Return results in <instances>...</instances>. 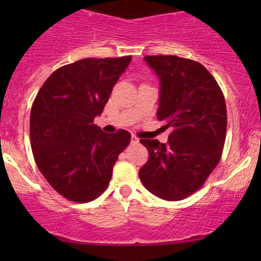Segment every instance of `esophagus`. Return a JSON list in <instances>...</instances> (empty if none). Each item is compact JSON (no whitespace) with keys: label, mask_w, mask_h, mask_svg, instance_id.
I'll list each match as a JSON object with an SVG mask.
<instances>
[{"label":"esophagus","mask_w":261,"mask_h":261,"mask_svg":"<svg viewBox=\"0 0 261 261\" xmlns=\"http://www.w3.org/2000/svg\"><path fill=\"white\" fill-rule=\"evenodd\" d=\"M139 139H137L136 136H135V135H133V136H131V143H139Z\"/></svg>","instance_id":"34e87169"}]
</instances>
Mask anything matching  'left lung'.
I'll list each match as a JSON object with an SVG mask.
<instances>
[{"mask_svg":"<svg viewBox=\"0 0 261 261\" xmlns=\"http://www.w3.org/2000/svg\"><path fill=\"white\" fill-rule=\"evenodd\" d=\"M160 80L157 118L172 128L168 142L141 140L148 161L139 176L168 201L190 196L216 168L226 139L227 110L216 80L199 62L178 56H145Z\"/></svg>","mask_w":261,"mask_h":261,"instance_id":"left-lung-1","label":"left lung"}]
</instances>
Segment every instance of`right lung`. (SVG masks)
Returning a JSON list of instances; mask_svg holds the SVG:
<instances>
[{
    "label": "right lung",
    "instance_id": "right-lung-1",
    "mask_svg": "<svg viewBox=\"0 0 261 261\" xmlns=\"http://www.w3.org/2000/svg\"><path fill=\"white\" fill-rule=\"evenodd\" d=\"M131 56L83 59L51 73L33 103L31 145L44 178L66 199L88 202L109 184L119 154L130 143L125 130L106 134L93 124Z\"/></svg>",
    "mask_w": 261,
    "mask_h": 261
}]
</instances>
